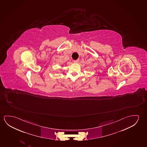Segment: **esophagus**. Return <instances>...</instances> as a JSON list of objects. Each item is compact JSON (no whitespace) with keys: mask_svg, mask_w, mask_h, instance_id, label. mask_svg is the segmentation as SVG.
Here are the masks:
<instances>
[{"mask_svg":"<svg viewBox=\"0 0 147 147\" xmlns=\"http://www.w3.org/2000/svg\"><path fill=\"white\" fill-rule=\"evenodd\" d=\"M79 61V59H77L76 60H74V63H78V62Z\"/></svg>","mask_w":147,"mask_h":147,"instance_id":"1","label":"esophagus"}]
</instances>
